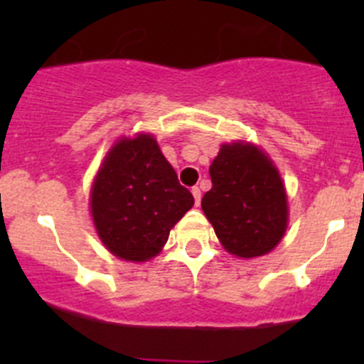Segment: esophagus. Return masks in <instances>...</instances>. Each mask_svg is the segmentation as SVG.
Masks as SVG:
<instances>
[{
    "label": "esophagus",
    "instance_id": "34e87169",
    "mask_svg": "<svg viewBox=\"0 0 364 364\" xmlns=\"http://www.w3.org/2000/svg\"><path fill=\"white\" fill-rule=\"evenodd\" d=\"M192 193H193V199H196V205H199L200 204V197H203V192H200L199 186H193Z\"/></svg>",
    "mask_w": 364,
    "mask_h": 364
}]
</instances>
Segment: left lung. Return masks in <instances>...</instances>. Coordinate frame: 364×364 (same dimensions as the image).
Returning <instances> with one entry per match:
<instances>
[{
	"mask_svg": "<svg viewBox=\"0 0 364 364\" xmlns=\"http://www.w3.org/2000/svg\"><path fill=\"white\" fill-rule=\"evenodd\" d=\"M203 211L220 243L241 259L266 255L287 230L285 186L273 161L253 144H223L209 167Z\"/></svg>",
	"mask_w": 364,
	"mask_h": 364,
	"instance_id": "1",
	"label": "left lung"
}]
</instances>
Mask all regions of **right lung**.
Returning <instances> with one entry per match:
<instances>
[{"instance_id": "right-lung-1", "label": "right lung", "mask_w": 364, "mask_h": 364, "mask_svg": "<svg viewBox=\"0 0 364 364\" xmlns=\"http://www.w3.org/2000/svg\"><path fill=\"white\" fill-rule=\"evenodd\" d=\"M193 196L161 155L155 137L139 134L112 146L91 188V215L112 255L146 262L159 255Z\"/></svg>"}]
</instances>
